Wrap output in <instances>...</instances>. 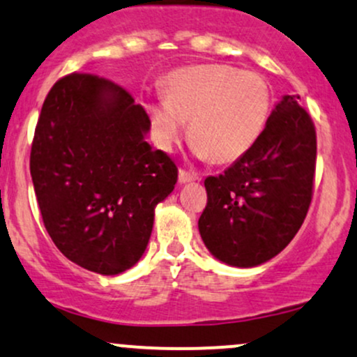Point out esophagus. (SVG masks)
Returning a JSON list of instances; mask_svg holds the SVG:
<instances>
[{
  "mask_svg": "<svg viewBox=\"0 0 357 357\" xmlns=\"http://www.w3.org/2000/svg\"><path fill=\"white\" fill-rule=\"evenodd\" d=\"M191 181H199V176L196 173H191V171L179 169V183H191Z\"/></svg>",
  "mask_w": 357,
  "mask_h": 357,
  "instance_id": "1",
  "label": "esophagus"
}]
</instances>
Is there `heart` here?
Wrapping results in <instances>:
<instances>
[{
  "mask_svg": "<svg viewBox=\"0 0 357 357\" xmlns=\"http://www.w3.org/2000/svg\"><path fill=\"white\" fill-rule=\"evenodd\" d=\"M166 93L146 97L144 109L162 149L179 144L190 124L192 149L199 158L233 162L258 141L272 112L270 84L257 72L210 63L171 73Z\"/></svg>",
  "mask_w": 357,
  "mask_h": 357,
  "instance_id": "heart-1",
  "label": "heart"
}]
</instances>
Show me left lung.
<instances>
[{"instance_id": "obj_1", "label": "left lung", "mask_w": 357, "mask_h": 357, "mask_svg": "<svg viewBox=\"0 0 357 357\" xmlns=\"http://www.w3.org/2000/svg\"><path fill=\"white\" fill-rule=\"evenodd\" d=\"M298 97L285 96L258 141L223 174L204 179L198 227L211 255L257 267L284 250L312 202L317 137Z\"/></svg>"}]
</instances>
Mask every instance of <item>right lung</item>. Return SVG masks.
<instances>
[{
  "label": "right lung",
  "mask_w": 357,
  "mask_h": 357,
  "mask_svg": "<svg viewBox=\"0 0 357 357\" xmlns=\"http://www.w3.org/2000/svg\"><path fill=\"white\" fill-rule=\"evenodd\" d=\"M151 119L104 77L70 73L48 92L31 142L30 173L48 235L68 260L100 275L136 265L154 208L178 167L144 136Z\"/></svg>",
  "instance_id": "right-lung-1"
}]
</instances>
